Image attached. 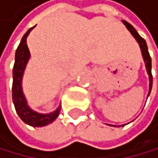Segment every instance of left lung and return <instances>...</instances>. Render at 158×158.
<instances>
[{"label": "left lung", "mask_w": 158, "mask_h": 158, "mask_svg": "<svg viewBox=\"0 0 158 158\" xmlns=\"http://www.w3.org/2000/svg\"><path fill=\"white\" fill-rule=\"evenodd\" d=\"M123 23L126 25L127 31H129L131 35L134 36V38L136 40V42L139 43V48H140V52H141V55H143V59L144 62L145 69H147V73L148 75V80H149V89H148V96H147V99H148L149 94H150V91H152V58H150V56H149L147 42H145L144 39L138 33V31H135L133 25L130 24L127 22H125V20H123ZM109 126L116 127L115 125H109ZM123 126H125V125H122L120 127H123Z\"/></svg>", "instance_id": "left-lung-1"}]
</instances>
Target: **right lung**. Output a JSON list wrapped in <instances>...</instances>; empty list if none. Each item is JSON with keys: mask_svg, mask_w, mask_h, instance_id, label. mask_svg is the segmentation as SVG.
<instances>
[{"mask_svg": "<svg viewBox=\"0 0 158 158\" xmlns=\"http://www.w3.org/2000/svg\"><path fill=\"white\" fill-rule=\"evenodd\" d=\"M33 27H31L24 33L19 45L15 51V65L13 69V102L19 117L23 122L31 127H43L51 124L58 117L61 106L59 105L55 111L48 114H41L28 106L27 98L23 91V78L24 70L27 68L28 60L31 58V52L27 44V38Z\"/></svg>", "mask_w": 158, "mask_h": 158, "instance_id": "right-lung-1", "label": "right lung"}]
</instances>
